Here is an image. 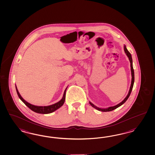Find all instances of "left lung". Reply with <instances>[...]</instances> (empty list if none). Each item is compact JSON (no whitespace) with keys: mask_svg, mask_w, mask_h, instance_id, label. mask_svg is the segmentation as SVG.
<instances>
[{"mask_svg":"<svg viewBox=\"0 0 155 155\" xmlns=\"http://www.w3.org/2000/svg\"><path fill=\"white\" fill-rule=\"evenodd\" d=\"M124 52H125V53L126 54V55H127V57H128V59H129L130 62V64H131V65H131V71L132 80L131 84V86H130V90H129V91H128V93L127 94V97L124 98V99L122 102H121L120 103H119V104H117V105H116V106H112V107H109L108 108H99L98 107H97L96 106H95L94 104H93V103H91V102H90L89 101L90 104L93 107H94V108H95V109L98 110L100 111H103V112L111 111H113L114 110H115V109L117 108V107H120V106H122V104H123V103H124L126 102V101L127 99H128V97H130V94H131V93L132 90L133 86H134V80H135V78H134V71L133 66H132V58L131 54V53H130V52H128V51L127 50V49L126 48V45H124Z\"/></svg>","mask_w":155,"mask_h":155,"instance_id":"1","label":"left lung"}]
</instances>
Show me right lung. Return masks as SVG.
Segmentation results:
<instances>
[{
	"label": "right lung",
	"instance_id": "add662e5",
	"mask_svg": "<svg viewBox=\"0 0 155 155\" xmlns=\"http://www.w3.org/2000/svg\"><path fill=\"white\" fill-rule=\"evenodd\" d=\"M16 86V90L17 91V94L19 96V98L21 100V101L23 102L28 107L30 108L31 110H32L35 113H38V114H50V113H53L54 111H55L57 109L60 108L61 106L64 104V103L65 102V100L66 91L67 89V87L66 88V89L64 91V93L63 95V97L61 99V100L54 103L52 105H49V106H35L32 104L31 103H28L26 101H25L22 97L20 95V94L18 91V90L17 89Z\"/></svg>",
	"mask_w": 155,
	"mask_h": 155
}]
</instances>
